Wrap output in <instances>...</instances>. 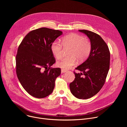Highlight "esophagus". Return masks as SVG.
<instances>
[{"mask_svg":"<svg viewBox=\"0 0 127 127\" xmlns=\"http://www.w3.org/2000/svg\"><path fill=\"white\" fill-rule=\"evenodd\" d=\"M67 71L65 69H61V72L62 73H65V72H66Z\"/></svg>","mask_w":127,"mask_h":127,"instance_id":"34e87169","label":"esophagus"}]
</instances>
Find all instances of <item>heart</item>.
<instances>
[{
	"label": "heart",
	"instance_id": "b5f03b06",
	"mask_svg": "<svg viewBox=\"0 0 127 127\" xmlns=\"http://www.w3.org/2000/svg\"><path fill=\"white\" fill-rule=\"evenodd\" d=\"M61 43L64 47H69V56L64 57L57 62V66L63 69H69L76 64V60L79 62L84 61L89 56L92 49L90 41L84 36L72 33L64 37ZM51 51L54 56L60 59L62 56L63 49L61 44L57 41H54L51 45Z\"/></svg>",
	"mask_w": 127,
	"mask_h": 127
}]
</instances>
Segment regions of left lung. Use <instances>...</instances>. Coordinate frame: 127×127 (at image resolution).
Listing matches in <instances>:
<instances>
[{"instance_id":"left-lung-1","label":"left lung","mask_w":127,"mask_h":127,"mask_svg":"<svg viewBox=\"0 0 127 127\" xmlns=\"http://www.w3.org/2000/svg\"><path fill=\"white\" fill-rule=\"evenodd\" d=\"M90 39L92 49L87 59L75 68L74 80L69 84L72 94L79 99H88L97 94L104 85L110 68L109 49L99 35L85 30H79Z\"/></svg>"}]
</instances>
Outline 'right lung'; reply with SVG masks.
<instances>
[{
    "label": "right lung",
    "instance_id": "1",
    "mask_svg": "<svg viewBox=\"0 0 127 127\" xmlns=\"http://www.w3.org/2000/svg\"><path fill=\"white\" fill-rule=\"evenodd\" d=\"M62 32L41 28L29 32L17 49L15 58L16 73L26 91L36 98L50 95L55 87L61 69L51 66L56 60L51 45Z\"/></svg>",
    "mask_w": 127,
    "mask_h": 127
}]
</instances>
